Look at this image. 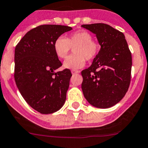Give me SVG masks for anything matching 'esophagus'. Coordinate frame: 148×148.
<instances>
[{"instance_id":"obj_1","label":"esophagus","mask_w":148,"mask_h":148,"mask_svg":"<svg viewBox=\"0 0 148 148\" xmlns=\"http://www.w3.org/2000/svg\"><path fill=\"white\" fill-rule=\"evenodd\" d=\"M79 71H77V70H72L71 71V74H73V75H74V74H79Z\"/></svg>"}]
</instances>
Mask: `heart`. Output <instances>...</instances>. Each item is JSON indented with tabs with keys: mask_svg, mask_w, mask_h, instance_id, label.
<instances>
[{
	"mask_svg": "<svg viewBox=\"0 0 148 148\" xmlns=\"http://www.w3.org/2000/svg\"><path fill=\"white\" fill-rule=\"evenodd\" d=\"M92 35L86 31H78L66 38L59 37L54 42V51L60 59H66L74 49L75 55L69 57L63 62L65 69L77 70L86 65V61L92 60L99 50V44L92 40Z\"/></svg>",
	"mask_w": 148,
	"mask_h": 148,
	"instance_id": "heart-1",
	"label": "heart"
}]
</instances>
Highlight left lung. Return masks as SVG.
Returning a JSON list of instances; mask_svg holds the SVG:
<instances>
[{"label":"left lung","instance_id":"8db88e82","mask_svg":"<svg viewBox=\"0 0 148 148\" xmlns=\"http://www.w3.org/2000/svg\"><path fill=\"white\" fill-rule=\"evenodd\" d=\"M94 34L100 50L92 64L82 71V90L86 100L98 108L117 104L128 90L132 57L124 34L105 23L82 25Z\"/></svg>","mask_w":148,"mask_h":148}]
</instances>
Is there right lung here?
I'll list each match as a JSON object with an SVG mask.
<instances>
[{"label": "right lung", "mask_w": 148, "mask_h": 148, "mask_svg": "<svg viewBox=\"0 0 148 148\" xmlns=\"http://www.w3.org/2000/svg\"><path fill=\"white\" fill-rule=\"evenodd\" d=\"M70 26L42 25L28 32L14 50V80L20 93L32 108L52 114L63 106L71 73L55 72L62 66L54 51V42Z\"/></svg>", "instance_id": "add662e5"}]
</instances>
